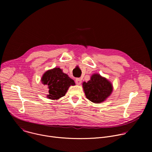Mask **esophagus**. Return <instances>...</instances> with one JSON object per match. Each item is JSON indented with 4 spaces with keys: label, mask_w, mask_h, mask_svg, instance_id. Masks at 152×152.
I'll return each mask as SVG.
<instances>
[{
    "label": "esophagus",
    "mask_w": 152,
    "mask_h": 152,
    "mask_svg": "<svg viewBox=\"0 0 152 152\" xmlns=\"http://www.w3.org/2000/svg\"><path fill=\"white\" fill-rule=\"evenodd\" d=\"M75 82H76V83L77 84V85H80L82 82V79L80 78H76V80H75Z\"/></svg>",
    "instance_id": "1"
}]
</instances>
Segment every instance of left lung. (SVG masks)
<instances>
[{
  "label": "left lung",
  "instance_id": "1",
  "mask_svg": "<svg viewBox=\"0 0 152 152\" xmlns=\"http://www.w3.org/2000/svg\"><path fill=\"white\" fill-rule=\"evenodd\" d=\"M86 97L93 103H99L109 97L113 91V85L106 78L94 74L90 80L83 83Z\"/></svg>",
  "mask_w": 152,
  "mask_h": 152
}]
</instances>
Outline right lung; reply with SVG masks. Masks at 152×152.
<instances>
[{
  "label": "right lung",
  "mask_w": 152,
  "mask_h": 152,
  "mask_svg": "<svg viewBox=\"0 0 152 152\" xmlns=\"http://www.w3.org/2000/svg\"><path fill=\"white\" fill-rule=\"evenodd\" d=\"M42 83L49 90L48 98L56 100L65 96L70 85H75V81L64 73L59 68L47 71L41 78Z\"/></svg>",
  "instance_id": "right-lung-1"
}]
</instances>
